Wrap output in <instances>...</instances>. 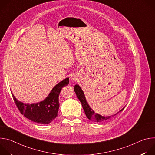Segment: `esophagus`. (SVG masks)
Wrapping results in <instances>:
<instances>
[{
  "label": "esophagus",
  "instance_id": "obj_1",
  "mask_svg": "<svg viewBox=\"0 0 155 155\" xmlns=\"http://www.w3.org/2000/svg\"><path fill=\"white\" fill-rule=\"evenodd\" d=\"M72 79H73V80H74V79H75V78H74V77H72Z\"/></svg>",
  "mask_w": 155,
  "mask_h": 155
}]
</instances>
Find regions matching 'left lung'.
<instances>
[{"mask_svg":"<svg viewBox=\"0 0 155 155\" xmlns=\"http://www.w3.org/2000/svg\"><path fill=\"white\" fill-rule=\"evenodd\" d=\"M74 91L76 93V95H77V97L78 98L80 102L81 103V105H82V107L83 108L84 113L86 114V116L87 117V118L88 119H90L91 121H93L94 122H101V121H105V120H107L111 118L115 117V115H117L119 112L123 111V109L124 108V107L123 109H121L120 110L119 112H118L116 114H114L112 116H110V117L101 116V115H99L98 114L95 113L93 111V110L90 107L89 105L87 104V103L86 101V98L84 97L83 91H82V90L81 89V87L78 84H76L74 86Z\"/></svg>","mask_w":155,"mask_h":155,"instance_id":"left-lung-1","label":"left lung"}]
</instances>
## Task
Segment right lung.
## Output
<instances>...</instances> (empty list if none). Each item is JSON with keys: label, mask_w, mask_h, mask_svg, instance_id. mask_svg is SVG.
<instances>
[{"label": "right lung", "mask_w": 155, "mask_h": 155, "mask_svg": "<svg viewBox=\"0 0 155 155\" xmlns=\"http://www.w3.org/2000/svg\"><path fill=\"white\" fill-rule=\"evenodd\" d=\"M69 84V78L57 84L48 96L37 104H24L18 101L12 94L15 103L20 113L28 119L40 124H49L58 116L59 107V96L62 88Z\"/></svg>", "instance_id": "add662e5"}]
</instances>
